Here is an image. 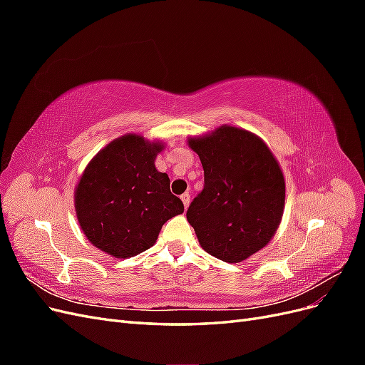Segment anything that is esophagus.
<instances>
[{
	"instance_id": "1",
	"label": "esophagus",
	"mask_w": 365,
	"mask_h": 365,
	"mask_svg": "<svg viewBox=\"0 0 365 365\" xmlns=\"http://www.w3.org/2000/svg\"><path fill=\"white\" fill-rule=\"evenodd\" d=\"M181 201H182V204H184L185 208L189 207V204H190V195H189V193H182V195H181Z\"/></svg>"
}]
</instances>
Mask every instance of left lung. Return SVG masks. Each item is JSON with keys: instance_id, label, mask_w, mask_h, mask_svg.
<instances>
[{"instance_id": "left-lung-1", "label": "left lung", "mask_w": 365, "mask_h": 365, "mask_svg": "<svg viewBox=\"0 0 365 365\" xmlns=\"http://www.w3.org/2000/svg\"><path fill=\"white\" fill-rule=\"evenodd\" d=\"M200 155L204 189L187 210L201 247L237 263L268 244L284 207V178L268 146L251 132L222 126L190 138Z\"/></svg>"}]
</instances>
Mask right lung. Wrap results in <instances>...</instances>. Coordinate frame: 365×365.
<instances>
[{
    "label": "right lung",
    "mask_w": 365,
    "mask_h": 365,
    "mask_svg": "<svg viewBox=\"0 0 365 365\" xmlns=\"http://www.w3.org/2000/svg\"><path fill=\"white\" fill-rule=\"evenodd\" d=\"M160 143L125 135L97 153L76 189L85 236L109 256L126 259L150 248L161 227L184 212L170 180L155 169Z\"/></svg>",
    "instance_id": "obj_1"
}]
</instances>
